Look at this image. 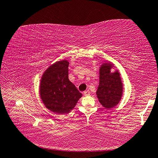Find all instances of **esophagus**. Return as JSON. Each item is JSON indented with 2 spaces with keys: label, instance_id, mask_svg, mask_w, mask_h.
I'll list each match as a JSON object with an SVG mask.
<instances>
[{
  "label": "esophagus",
  "instance_id": "obj_1",
  "mask_svg": "<svg viewBox=\"0 0 158 158\" xmlns=\"http://www.w3.org/2000/svg\"><path fill=\"white\" fill-rule=\"evenodd\" d=\"M84 95H85V96L90 95V92L89 91V90H85V91H84Z\"/></svg>",
  "mask_w": 158,
  "mask_h": 158
}]
</instances>
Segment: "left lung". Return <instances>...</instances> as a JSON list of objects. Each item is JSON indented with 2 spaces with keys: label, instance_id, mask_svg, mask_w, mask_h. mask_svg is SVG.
<instances>
[{
  "label": "left lung",
  "instance_id": "left-lung-1",
  "mask_svg": "<svg viewBox=\"0 0 158 158\" xmlns=\"http://www.w3.org/2000/svg\"><path fill=\"white\" fill-rule=\"evenodd\" d=\"M111 64L105 63L99 69V84L97 96L106 108H112L118 104L122 96L123 85L118 71L110 73Z\"/></svg>",
  "mask_w": 158,
  "mask_h": 158
}]
</instances>
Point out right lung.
Instances as JSON below:
<instances>
[{
    "mask_svg": "<svg viewBox=\"0 0 158 158\" xmlns=\"http://www.w3.org/2000/svg\"><path fill=\"white\" fill-rule=\"evenodd\" d=\"M67 60L57 61L45 70L40 84V95L45 107L58 114L68 113L82 94L68 79Z\"/></svg>",
    "mask_w": 158,
    "mask_h": 158,
    "instance_id": "1",
    "label": "right lung"
}]
</instances>
